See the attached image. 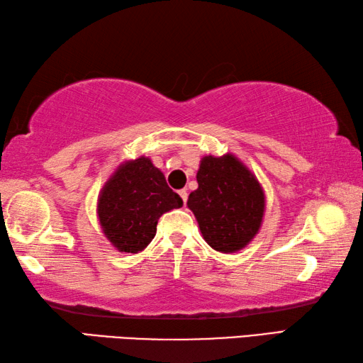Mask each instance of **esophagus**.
I'll return each mask as SVG.
<instances>
[{
    "label": "esophagus",
    "instance_id": "esophagus-1",
    "mask_svg": "<svg viewBox=\"0 0 363 363\" xmlns=\"http://www.w3.org/2000/svg\"><path fill=\"white\" fill-rule=\"evenodd\" d=\"M177 194H179V196H181V199H182V201H184V203L187 201V196H189V194H187V189H181L179 192H177Z\"/></svg>",
    "mask_w": 363,
    "mask_h": 363
}]
</instances>
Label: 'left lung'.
Returning <instances> with one entry per match:
<instances>
[{"mask_svg":"<svg viewBox=\"0 0 363 363\" xmlns=\"http://www.w3.org/2000/svg\"><path fill=\"white\" fill-rule=\"evenodd\" d=\"M199 189L187 206L208 245L219 252H238L259 233L265 194L257 177L235 155H206L196 173Z\"/></svg>","mask_w":363,"mask_h":363,"instance_id":"8db88e82","label":"left lung"}]
</instances>
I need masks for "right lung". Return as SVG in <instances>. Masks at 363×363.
Segmentation results:
<instances>
[{"label": "right lung", "instance_id": "obj_1", "mask_svg": "<svg viewBox=\"0 0 363 363\" xmlns=\"http://www.w3.org/2000/svg\"><path fill=\"white\" fill-rule=\"evenodd\" d=\"M182 199L147 157L123 162L101 189L96 214L103 233L121 252L138 254L157 233L160 216Z\"/></svg>", "mask_w": 363, "mask_h": 363}]
</instances>
